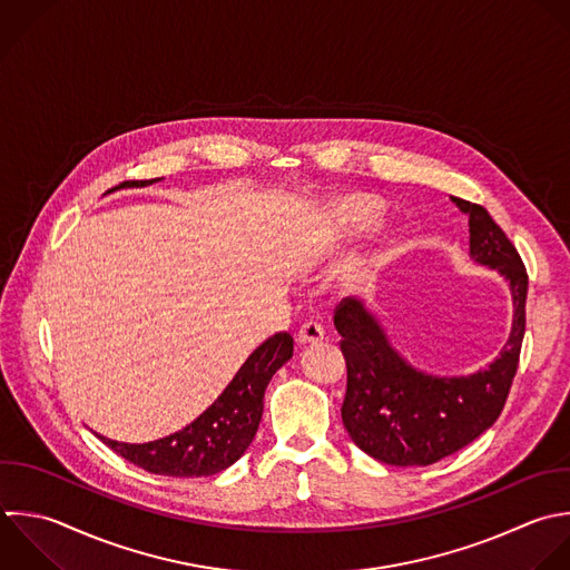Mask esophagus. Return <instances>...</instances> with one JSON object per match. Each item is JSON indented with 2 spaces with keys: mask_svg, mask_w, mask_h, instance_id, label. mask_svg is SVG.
<instances>
[{
  "mask_svg": "<svg viewBox=\"0 0 570 570\" xmlns=\"http://www.w3.org/2000/svg\"><path fill=\"white\" fill-rule=\"evenodd\" d=\"M323 336H325L323 325H321V323H316V321H307V323H303V325H301V330H298V334H296V338H298V343H301V345L318 343V341H323Z\"/></svg>",
  "mask_w": 570,
  "mask_h": 570,
  "instance_id": "esophagus-1",
  "label": "esophagus"
}]
</instances>
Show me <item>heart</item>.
<instances>
[{
	"label": "heart",
	"instance_id": "b5f03b06",
	"mask_svg": "<svg viewBox=\"0 0 570 570\" xmlns=\"http://www.w3.org/2000/svg\"><path fill=\"white\" fill-rule=\"evenodd\" d=\"M383 214V207L365 196H345L332 205V220L347 240L363 238L379 229Z\"/></svg>",
	"mask_w": 570,
	"mask_h": 570
}]
</instances>
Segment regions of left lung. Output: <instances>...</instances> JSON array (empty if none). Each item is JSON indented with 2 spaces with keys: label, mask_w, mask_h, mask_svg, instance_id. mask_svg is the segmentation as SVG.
<instances>
[{
  "label": "left lung",
  "mask_w": 570,
  "mask_h": 570,
  "mask_svg": "<svg viewBox=\"0 0 570 570\" xmlns=\"http://www.w3.org/2000/svg\"><path fill=\"white\" fill-rule=\"evenodd\" d=\"M470 227V258L494 269L510 287L512 327L499 356L463 376H436L414 367L390 341L381 321L358 298H343L334 312L347 363L341 407L350 439L390 465H430L485 432L503 410L517 372L525 330V267L490 214L450 198Z\"/></svg>",
  "instance_id": "8db88e82"
}]
</instances>
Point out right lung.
<instances>
[{
  "mask_svg": "<svg viewBox=\"0 0 570 570\" xmlns=\"http://www.w3.org/2000/svg\"><path fill=\"white\" fill-rule=\"evenodd\" d=\"M156 180L125 183L147 187ZM294 354V338L278 332L258 345L240 365L223 394L187 428L149 443H122L100 436L120 456L154 474L209 476L236 463L256 436L263 416V396L276 374Z\"/></svg>",
  "mask_w": 570,
  "mask_h": 570,
  "instance_id": "right-lung-1",
  "label": "right lung"
}]
</instances>
